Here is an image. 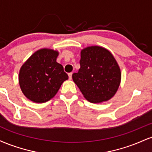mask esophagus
<instances>
[{
	"mask_svg": "<svg viewBox=\"0 0 152 152\" xmlns=\"http://www.w3.org/2000/svg\"><path fill=\"white\" fill-rule=\"evenodd\" d=\"M72 74H73L72 72L69 73V79H71V78H72Z\"/></svg>",
	"mask_w": 152,
	"mask_h": 152,
	"instance_id": "34e87169",
	"label": "esophagus"
}]
</instances>
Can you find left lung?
Listing matches in <instances>:
<instances>
[{"label":"left lung","mask_w":152,"mask_h":152,"mask_svg":"<svg viewBox=\"0 0 152 152\" xmlns=\"http://www.w3.org/2000/svg\"><path fill=\"white\" fill-rule=\"evenodd\" d=\"M80 66L72 78L86 100L97 104L114 96L121 83V73L109 50L99 46L83 48L81 51Z\"/></svg>","instance_id":"8db88e82"}]
</instances>
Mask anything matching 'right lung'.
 Wrapping results in <instances>:
<instances>
[{
    "label": "right lung",
    "mask_w": 152,
    "mask_h": 152,
    "mask_svg": "<svg viewBox=\"0 0 152 152\" xmlns=\"http://www.w3.org/2000/svg\"><path fill=\"white\" fill-rule=\"evenodd\" d=\"M58 51L50 48L36 50L23 64L18 81L25 96L35 103L51 99L69 78L61 64L56 62Z\"/></svg>",
    "instance_id": "add662e5"
}]
</instances>
